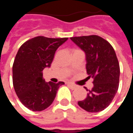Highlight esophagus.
<instances>
[{"label": "esophagus", "instance_id": "esophagus-1", "mask_svg": "<svg viewBox=\"0 0 133 133\" xmlns=\"http://www.w3.org/2000/svg\"><path fill=\"white\" fill-rule=\"evenodd\" d=\"M68 86H69L72 90L75 89V88H77V85H74L73 83H68Z\"/></svg>", "mask_w": 133, "mask_h": 133}]
</instances>
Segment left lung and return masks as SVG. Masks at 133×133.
Here are the masks:
<instances>
[{
	"instance_id": "8db88e82",
	"label": "left lung",
	"mask_w": 133,
	"mask_h": 133,
	"mask_svg": "<svg viewBox=\"0 0 133 133\" xmlns=\"http://www.w3.org/2000/svg\"><path fill=\"white\" fill-rule=\"evenodd\" d=\"M85 52L88 78H93V88L78 105L90 112H98L111 103L119 87L120 65L115 50L98 35L70 38Z\"/></svg>"
}]
</instances>
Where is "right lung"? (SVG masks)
I'll return each mask as SVG.
<instances>
[{
    "mask_svg": "<svg viewBox=\"0 0 133 133\" xmlns=\"http://www.w3.org/2000/svg\"><path fill=\"white\" fill-rule=\"evenodd\" d=\"M68 38L37 36L20 47L13 65V84L22 104L33 111H42L53 102L63 82L46 83L42 71L50 67L58 47Z\"/></svg>",
    "mask_w": 133,
    "mask_h": 133,
    "instance_id": "add662e5",
    "label": "right lung"
}]
</instances>
